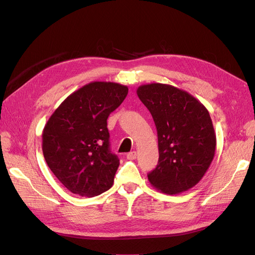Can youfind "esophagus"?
<instances>
[{
	"mask_svg": "<svg viewBox=\"0 0 255 255\" xmlns=\"http://www.w3.org/2000/svg\"><path fill=\"white\" fill-rule=\"evenodd\" d=\"M136 156H137V153L135 152V151H133V152H129L128 155H127V157L128 158V159H135L136 158Z\"/></svg>",
	"mask_w": 255,
	"mask_h": 255,
	"instance_id": "obj_1",
	"label": "esophagus"
}]
</instances>
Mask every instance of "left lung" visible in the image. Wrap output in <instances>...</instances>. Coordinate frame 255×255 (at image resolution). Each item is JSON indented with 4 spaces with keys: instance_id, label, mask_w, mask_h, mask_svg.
I'll return each instance as SVG.
<instances>
[{
    "instance_id": "left-lung-1",
    "label": "left lung",
    "mask_w": 255,
    "mask_h": 255,
    "mask_svg": "<svg viewBox=\"0 0 255 255\" xmlns=\"http://www.w3.org/2000/svg\"><path fill=\"white\" fill-rule=\"evenodd\" d=\"M137 96L152 115L158 138V164L148 174L154 188L177 195L197 185L210 168L216 134L206 107L171 85H141Z\"/></svg>"
}]
</instances>
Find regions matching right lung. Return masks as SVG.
<instances>
[{
	"mask_svg": "<svg viewBox=\"0 0 255 255\" xmlns=\"http://www.w3.org/2000/svg\"><path fill=\"white\" fill-rule=\"evenodd\" d=\"M128 92L118 83L91 82L67 97L44 126V159L73 194L95 197L113 186L120 163L110 150L107 118Z\"/></svg>",
	"mask_w": 255,
	"mask_h": 255,
	"instance_id": "obj_1",
	"label": "right lung"
}]
</instances>
